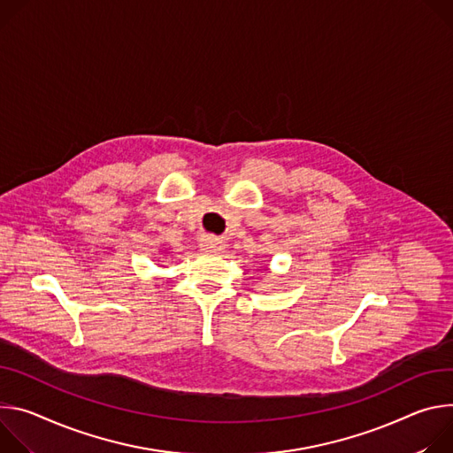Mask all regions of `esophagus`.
<instances>
[{
	"label": "esophagus",
	"instance_id": "obj_1",
	"mask_svg": "<svg viewBox=\"0 0 453 453\" xmlns=\"http://www.w3.org/2000/svg\"><path fill=\"white\" fill-rule=\"evenodd\" d=\"M199 248L207 254H219L225 250V241L216 235H203L199 241Z\"/></svg>",
	"mask_w": 453,
	"mask_h": 453
}]
</instances>
